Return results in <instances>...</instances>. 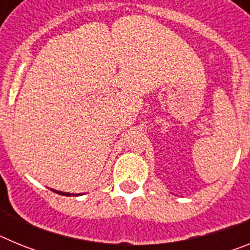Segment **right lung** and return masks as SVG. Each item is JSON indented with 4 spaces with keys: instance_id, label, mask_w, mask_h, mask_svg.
Instances as JSON below:
<instances>
[{
    "instance_id": "1",
    "label": "right lung",
    "mask_w": 250,
    "mask_h": 250,
    "mask_svg": "<svg viewBox=\"0 0 250 250\" xmlns=\"http://www.w3.org/2000/svg\"><path fill=\"white\" fill-rule=\"evenodd\" d=\"M52 191H55L56 194H60V195H65V196H77V195H81V194H72V193H65V191H59V190H55V189H51Z\"/></svg>"
}]
</instances>
